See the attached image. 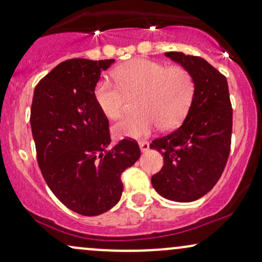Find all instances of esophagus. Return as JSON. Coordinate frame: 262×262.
I'll return each mask as SVG.
<instances>
[{"mask_svg": "<svg viewBox=\"0 0 262 262\" xmlns=\"http://www.w3.org/2000/svg\"><path fill=\"white\" fill-rule=\"evenodd\" d=\"M139 146H140L141 152H146V151H148V150H149V148H150V145H149L148 141H140Z\"/></svg>", "mask_w": 262, "mask_h": 262, "instance_id": "1", "label": "esophagus"}]
</instances>
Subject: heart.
<instances>
[{"label": "heart", "mask_w": 262, "mask_h": 262, "mask_svg": "<svg viewBox=\"0 0 262 262\" xmlns=\"http://www.w3.org/2000/svg\"><path fill=\"white\" fill-rule=\"evenodd\" d=\"M112 81L103 79L95 87V100L110 119L118 118L127 98H135L137 114L113 125L118 138H141L160 127H177L187 114L194 95L193 77L182 66L166 68L160 62L135 59L114 71Z\"/></svg>", "instance_id": "heart-1"}]
</instances>
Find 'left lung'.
<instances>
[{
	"instance_id": "obj_1",
	"label": "left lung",
	"mask_w": 262,
	"mask_h": 262,
	"mask_svg": "<svg viewBox=\"0 0 262 262\" xmlns=\"http://www.w3.org/2000/svg\"><path fill=\"white\" fill-rule=\"evenodd\" d=\"M165 55L189 71L194 95L181 127L150 144L164 156V166L151 177V185L164 198L192 202L214 187L229 156V89L225 76L200 56L179 52Z\"/></svg>"
}]
</instances>
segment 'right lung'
<instances>
[{
  "label": "right lung",
  "mask_w": 262,
  "mask_h": 262,
  "mask_svg": "<svg viewBox=\"0 0 262 262\" xmlns=\"http://www.w3.org/2000/svg\"><path fill=\"white\" fill-rule=\"evenodd\" d=\"M114 60L70 59L34 90L31 127L41 173L56 198L79 214L98 215L119 202L121 175L140 158L137 141L111 148L108 119L95 100Z\"/></svg>",
  "instance_id": "obj_1"
}]
</instances>
